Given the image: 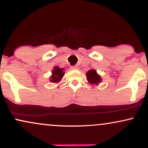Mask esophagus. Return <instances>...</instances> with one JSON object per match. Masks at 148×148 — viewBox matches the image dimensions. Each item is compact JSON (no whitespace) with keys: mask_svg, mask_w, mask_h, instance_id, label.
I'll use <instances>...</instances> for the list:
<instances>
[{"mask_svg":"<svg viewBox=\"0 0 148 148\" xmlns=\"http://www.w3.org/2000/svg\"><path fill=\"white\" fill-rule=\"evenodd\" d=\"M72 69H79V66H78V65L72 66Z\"/></svg>","mask_w":148,"mask_h":148,"instance_id":"esophagus-1","label":"esophagus"}]
</instances>
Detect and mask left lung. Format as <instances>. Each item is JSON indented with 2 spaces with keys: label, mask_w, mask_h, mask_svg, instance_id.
Returning a JSON list of instances; mask_svg holds the SVG:
<instances>
[{
  "label": "left lung",
  "mask_w": 148,
  "mask_h": 148,
  "mask_svg": "<svg viewBox=\"0 0 148 148\" xmlns=\"http://www.w3.org/2000/svg\"><path fill=\"white\" fill-rule=\"evenodd\" d=\"M86 75H87L88 81L90 84H98V83L101 81V77L94 69H91V70L88 71Z\"/></svg>",
  "instance_id": "8db88e82"
}]
</instances>
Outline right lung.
Instances as JSON below:
<instances>
[{
	"label": "right lung",
	"instance_id": "right-lung-1",
	"mask_svg": "<svg viewBox=\"0 0 148 148\" xmlns=\"http://www.w3.org/2000/svg\"><path fill=\"white\" fill-rule=\"evenodd\" d=\"M64 69H60L58 67H55L53 70L52 74L53 75L51 76V82H58L60 80L62 79V76H64V73L63 72Z\"/></svg>",
	"mask_w": 148,
	"mask_h": 148
}]
</instances>
